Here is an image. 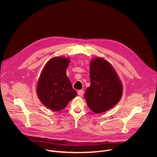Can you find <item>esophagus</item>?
Returning a JSON list of instances; mask_svg holds the SVG:
<instances>
[{
  "mask_svg": "<svg viewBox=\"0 0 157 157\" xmlns=\"http://www.w3.org/2000/svg\"><path fill=\"white\" fill-rule=\"evenodd\" d=\"M78 94L79 96H82L83 94H84V91L82 90H79L78 91Z\"/></svg>",
  "mask_w": 157,
  "mask_h": 157,
  "instance_id": "obj_1",
  "label": "esophagus"
}]
</instances>
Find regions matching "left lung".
Instances as JSON below:
<instances>
[{"label": "left lung", "mask_w": 157, "mask_h": 157, "mask_svg": "<svg viewBox=\"0 0 157 157\" xmlns=\"http://www.w3.org/2000/svg\"><path fill=\"white\" fill-rule=\"evenodd\" d=\"M91 85L84 93L87 104L93 112L101 114L114 107L121 100L123 86L114 67L102 57L89 63Z\"/></svg>", "instance_id": "left-lung-1"}]
</instances>
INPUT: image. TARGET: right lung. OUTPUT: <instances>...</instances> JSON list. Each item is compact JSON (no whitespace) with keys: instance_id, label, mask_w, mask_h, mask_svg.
<instances>
[{"instance_id":"obj_1","label":"right lung","mask_w":157,"mask_h":157,"mask_svg":"<svg viewBox=\"0 0 157 157\" xmlns=\"http://www.w3.org/2000/svg\"><path fill=\"white\" fill-rule=\"evenodd\" d=\"M70 62V58L64 56L51 58L44 65L38 80V98L44 106L55 112L64 109L77 96L66 76Z\"/></svg>"}]
</instances>
